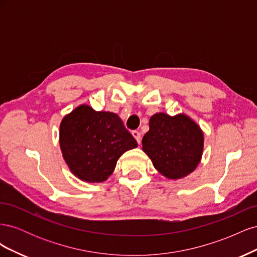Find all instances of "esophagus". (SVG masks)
<instances>
[{
  "instance_id": "esophagus-1",
  "label": "esophagus",
  "mask_w": 257,
  "mask_h": 257,
  "mask_svg": "<svg viewBox=\"0 0 257 257\" xmlns=\"http://www.w3.org/2000/svg\"><path fill=\"white\" fill-rule=\"evenodd\" d=\"M132 135L134 136V138L136 139V142L138 144H141V142H142V135H141V133H139L138 131H133V132H132Z\"/></svg>"
}]
</instances>
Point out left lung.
<instances>
[{
	"label": "left lung",
	"mask_w": 257,
	"mask_h": 257,
	"mask_svg": "<svg viewBox=\"0 0 257 257\" xmlns=\"http://www.w3.org/2000/svg\"><path fill=\"white\" fill-rule=\"evenodd\" d=\"M143 137V150L154 168L164 177L178 180L193 173L204 150V133L189 115L164 112L153 114Z\"/></svg>",
	"instance_id": "left-lung-1"
}]
</instances>
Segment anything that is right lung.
Segmentation results:
<instances>
[{
	"mask_svg": "<svg viewBox=\"0 0 257 257\" xmlns=\"http://www.w3.org/2000/svg\"><path fill=\"white\" fill-rule=\"evenodd\" d=\"M59 142L72 174L90 183L107 180L121 155L137 147L118 114L85 104L62 119Z\"/></svg>",
	"mask_w": 257,
	"mask_h": 257,
	"instance_id": "add662e5",
	"label": "right lung"
}]
</instances>
